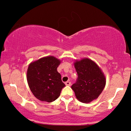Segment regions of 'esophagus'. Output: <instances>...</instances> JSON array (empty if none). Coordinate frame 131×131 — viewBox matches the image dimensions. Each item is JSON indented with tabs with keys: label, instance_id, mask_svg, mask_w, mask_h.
Segmentation results:
<instances>
[{
	"label": "esophagus",
	"instance_id": "34e87169",
	"mask_svg": "<svg viewBox=\"0 0 131 131\" xmlns=\"http://www.w3.org/2000/svg\"><path fill=\"white\" fill-rule=\"evenodd\" d=\"M65 84H66V86H71V82H69V81H67V82H66V83H65Z\"/></svg>",
	"mask_w": 131,
	"mask_h": 131
}]
</instances>
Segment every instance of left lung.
<instances>
[{
	"label": "left lung",
	"instance_id": "obj_1",
	"mask_svg": "<svg viewBox=\"0 0 131 131\" xmlns=\"http://www.w3.org/2000/svg\"><path fill=\"white\" fill-rule=\"evenodd\" d=\"M74 65L78 77L71 89L79 101L90 103L103 92L106 83L104 74L97 64L90 59L77 60Z\"/></svg>",
	"mask_w": 131,
	"mask_h": 131
}]
</instances>
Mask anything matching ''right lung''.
<instances>
[{"mask_svg": "<svg viewBox=\"0 0 131 131\" xmlns=\"http://www.w3.org/2000/svg\"><path fill=\"white\" fill-rule=\"evenodd\" d=\"M60 60L46 57L31 62L27 72V80L31 92L37 99L51 103L60 95L65 84L57 71Z\"/></svg>", "mask_w": 131, "mask_h": 131, "instance_id": "1", "label": "right lung"}]
</instances>
